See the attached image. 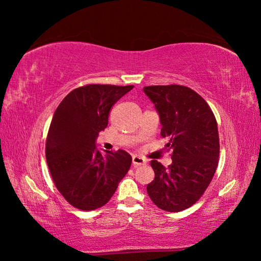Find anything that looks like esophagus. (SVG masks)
Returning <instances> with one entry per match:
<instances>
[{"mask_svg": "<svg viewBox=\"0 0 261 261\" xmlns=\"http://www.w3.org/2000/svg\"><path fill=\"white\" fill-rule=\"evenodd\" d=\"M132 165H134V167H138V166H141V165H145V160L143 158L140 156H132Z\"/></svg>", "mask_w": 261, "mask_h": 261, "instance_id": "esophagus-1", "label": "esophagus"}]
</instances>
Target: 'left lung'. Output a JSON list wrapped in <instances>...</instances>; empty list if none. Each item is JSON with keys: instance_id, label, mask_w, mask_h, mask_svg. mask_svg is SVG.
Returning <instances> with one entry per match:
<instances>
[{"instance_id": "1", "label": "left lung", "mask_w": 261, "mask_h": 261, "mask_svg": "<svg viewBox=\"0 0 261 261\" xmlns=\"http://www.w3.org/2000/svg\"><path fill=\"white\" fill-rule=\"evenodd\" d=\"M144 92L160 115L161 136L173 160L168 168L151 161L155 177L147 185V193L163 211L187 210L200 199L215 174L218 123L206 101L187 86H146Z\"/></svg>"}]
</instances>
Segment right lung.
<instances>
[{"label": "right lung", "instance_id": "right-lung-1", "mask_svg": "<svg viewBox=\"0 0 261 261\" xmlns=\"http://www.w3.org/2000/svg\"><path fill=\"white\" fill-rule=\"evenodd\" d=\"M134 85L88 84L74 88L56 108L48 130L46 159L53 182L70 205L93 211L107 204L131 166L123 149L95 146L108 125L109 112Z\"/></svg>", "mask_w": 261, "mask_h": 261}]
</instances>
